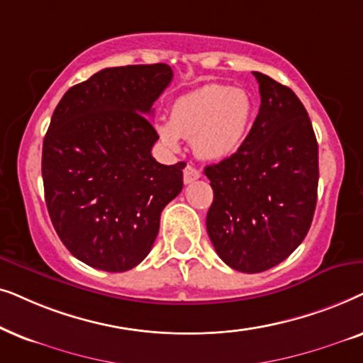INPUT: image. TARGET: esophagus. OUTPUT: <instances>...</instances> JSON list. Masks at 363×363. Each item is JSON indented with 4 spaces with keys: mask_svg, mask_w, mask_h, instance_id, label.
Returning a JSON list of instances; mask_svg holds the SVG:
<instances>
[{
    "mask_svg": "<svg viewBox=\"0 0 363 363\" xmlns=\"http://www.w3.org/2000/svg\"><path fill=\"white\" fill-rule=\"evenodd\" d=\"M199 177H201L199 169H196L194 166H186V169H184V182H186V184H191V182L197 181Z\"/></svg>",
    "mask_w": 363,
    "mask_h": 363,
    "instance_id": "1",
    "label": "esophagus"
}]
</instances>
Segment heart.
Here are the masks:
<instances>
[{"label": "heart", "instance_id": "heart-1", "mask_svg": "<svg viewBox=\"0 0 363 363\" xmlns=\"http://www.w3.org/2000/svg\"><path fill=\"white\" fill-rule=\"evenodd\" d=\"M252 111V99L245 91L207 84L181 96L172 106L171 121H161L156 129L169 147H177L179 139L186 138L199 157L222 161L242 146Z\"/></svg>", "mask_w": 363, "mask_h": 363}]
</instances>
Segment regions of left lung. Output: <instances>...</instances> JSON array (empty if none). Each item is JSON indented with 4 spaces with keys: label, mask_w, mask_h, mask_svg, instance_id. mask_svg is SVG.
Returning a JSON list of instances; mask_svg holds the SVG:
<instances>
[{
    "label": "left lung",
    "mask_w": 363,
    "mask_h": 363,
    "mask_svg": "<svg viewBox=\"0 0 363 363\" xmlns=\"http://www.w3.org/2000/svg\"><path fill=\"white\" fill-rule=\"evenodd\" d=\"M260 108L239 151L204 169L214 201L207 234L229 267L264 272L286 260L308 229L317 204L318 146L296 93L254 71Z\"/></svg>",
    "instance_id": "obj_1"
}]
</instances>
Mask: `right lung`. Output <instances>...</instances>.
I'll use <instances>...</instances> for the list:
<instances>
[{
    "mask_svg": "<svg viewBox=\"0 0 363 363\" xmlns=\"http://www.w3.org/2000/svg\"><path fill=\"white\" fill-rule=\"evenodd\" d=\"M172 81L167 65L106 67L72 86L43 143V184L66 249L106 272L136 267L151 252L161 212L182 191V169L159 164L146 116Z\"/></svg>",
    "mask_w": 363,
    "mask_h": 363,
    "instance_id": "add662e5",
    "label": "right lung"
}]
</instances>
